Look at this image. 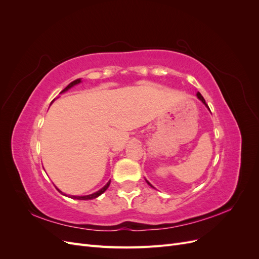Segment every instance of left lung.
I'll return each mask as SVG.
<instances>
[{"label": "left lung", "mask_w": 259, "mask_h": 259, "mask_svg": "<svg viewBox=\"0 0 259 259\" xmlns=\"http://www.w3.org/2000/svg\"><path fill=\"white\" fill-rule=\"evenodd\" d=\"M197 97H198V98H199V99H200V100H201V101H202V103H203V104H204V105H205V107H206V108H207V109H208V110H209V108H208V106H207V104H206V103H205V99H204V98H203V96H202V95H201V94H200V93H199V92H198V93H197ZM146 182H147V184H148V185H149V186H151V187H152V188H153V186H152V185H151V184H150V183H149V182H148V180H146Z\"/></svg>", "instance_id": "1"}]
</instances>
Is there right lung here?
<instances>
[{
    "mask_svg": "<svg viewBox=\"0 0 259 259\" xmlns=\"http://www.w3.org/2000/svg\"><path fill=\"white\" fill-rule=\"evenodd\" d=\"M79 83H81V79H76V80H74L73 82L70 83L65 90H62V91L60 92V94H61V93H65V92H67L68 90H70L71 88H73L74 85L79 84ZM53 101H54V100H53ZM53 101H52V103H53ZM110 182H111V180H109V182H108V183H107L103 188H101L100 190H98V191H96V192H94V193H92V194H89V195H69V197H70V198H72V199H76V200H92V199H96L97 197H99L100 194H103V193L108 189L109 185H110ZM56 189H57L59 192H61V191L58 189V188H56ZM61 193H62V192H61ZM62 194H64V193H62ZM64 195H67V194H64Z\"/></svg>",
    "mask_w": 259,
    "mask_h": 259,
    "instance_id": "1",
    "label": "right lung"
}]
</instances>
